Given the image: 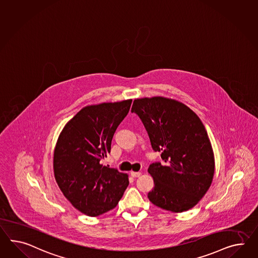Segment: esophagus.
I'll return each instance as SVG.
<instances>
[{"label": "esophagus", "mask_w": 258, "mask_h": 258, "mask_svg": "<svg viewBox=\"0 0 258 258\" xmlns=\"http://www.w3.org/2000/svg\"><path fill=\"white\" fill-rule=\"evenodd\" d=\"M130 175L132 176L133 178H138L139 177L140 175H141V173L140 172H130Z\"/></svg>", "instance_id": "obj_1"}]
</instances>
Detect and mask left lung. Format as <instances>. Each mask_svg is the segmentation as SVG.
I'll use <instances>...</instances> for the list:
<instances>
[{"mask_svg": "<svg viewBox=\"0 0 258 258\" xmlns=\"http://www.w3.org/2000/svg\"><path fill=\"white\" fill-rule=\"evenodd\" d=\"M131 111L142 120L153 151L164 161L148 168L154 180L150 201L172 212L190 210L205 196L214 175L205 126L184 104L160 96L135 100Z\"/></svg>", "mask_w": 258, "mask_h": 258, "instance_id": "1", "label": "left lung"}]
</instances>
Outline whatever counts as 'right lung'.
I'll use <instances>...</instances> for the list:
<instances>
[{"instance_id":"right-lung-1","label":"right lung","mask_w":258,"mask_h":258,"mask_svg":"<svg viewBox=\"0 0 258 258\" xmlns=\"http://www.w3.org/2000/svg\"><path fill=\"white\" fill-rule=\"evenodd\" d=\"M132 100L83 107L64 126L53 157L60 191L80 212L95 217L114 209L129 184L128 176L102 160Z\"/></svg>"}]
</instances>
